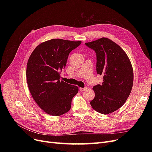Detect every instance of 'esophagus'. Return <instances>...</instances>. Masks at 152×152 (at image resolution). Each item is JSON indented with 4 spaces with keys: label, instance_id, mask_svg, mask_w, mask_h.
I'll list each match as a JSON object with an SVG mask.
<instances>
[{
    "label": "esophagus",
    "instance_id": "obj_1",
    "mask_svg": "<svg viewBox=\"0 0 152 152\" xmlns=\"http://www.w3.org/2000/svg\"><path fill=\"white\" fill-rule=\"evenodd\" d=\"M87 89V87H80L79 88V91H80L81 92H84L85 91H86Z\"/></svg>",
    "mask_w": 152,
    "mask_h": 152
}]
</instances>
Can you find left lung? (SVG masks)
I'll return each mask as SVG.
<instances>
[{"instance_id":"left-lung-1","label":"left lung","mask_w":152,"mask_h":152,"mask_svg":"<svg viewBox=\"0 0 152 152\" xmlns=\"http://www.w3.org/2000/svg\"><path fill=\"white\" fill-rule=\"evenodd\" d=\"M85 44L96 53L97 73L103 76L102 84L93 87L95 97L91 105L100 113H111L124 105L131 94L134 80L132 64L122 48L108 38Z\"/></svg>"}]
</instances>
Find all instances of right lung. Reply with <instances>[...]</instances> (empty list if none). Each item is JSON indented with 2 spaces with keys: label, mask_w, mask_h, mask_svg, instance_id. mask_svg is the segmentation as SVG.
I'll return each mask as SVG.
<instances>
[{
  "label": "right lung",
  "mask_w": 152,
  "mask_h": 152,
  "mask_svg": "<svg viewBox=\"0 0 152 152\" xmlns=\"http://www.w3.org/2000/svg\"><path fill=\"white\" fill-rule=\"evenodd\" d=\"M81 44L52 39L40 44L30 55L26 73L28 88L38 106L47 114L60 116L71 108L78 87L60 81V71L65 68L69 53Z\"/></svg>",
  "instance_id": "obj_1"
}]
</instances>
